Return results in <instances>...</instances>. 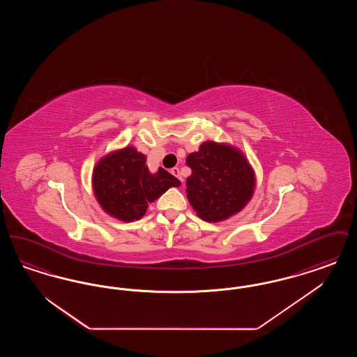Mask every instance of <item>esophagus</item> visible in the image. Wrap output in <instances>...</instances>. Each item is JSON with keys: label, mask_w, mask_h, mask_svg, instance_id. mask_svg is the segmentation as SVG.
<instances>
[{"label": "esophagus", "mask_w": 357, "mask_h": 357, "mask_svg": "<svg viewBox=\"0 0 357 357\" xmlns=\"http://www.w3.org/2000/svg\"><path fill=\"white\" fill-rule=\"evenodd\" d=\"M171 174L174 175V176H176L181 182H183V179H182V176H181V172H179V169L178 167H174V169H171Z\"/></svg>", "instance_id": "34e87169"}]
</instances>
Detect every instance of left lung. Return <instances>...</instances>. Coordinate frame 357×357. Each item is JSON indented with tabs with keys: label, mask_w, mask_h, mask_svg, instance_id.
I'll return each instance as SVG.
<instances>
[{
	"label": "left lung",
	"mask_w": 357,
	"mask_h": 357,
	"mask_svg": "<svg viewBox=\"0 0 357 357\" xmlns=\"http://www.w3.org/2000/svg\"><path fill=\"white\" fill-rule=\"evenodd\" d=\"M187 199L206 222H222L238 214L250 202L255 172L248 158L229 143L207 140L186 159Z\"/></svg>",
	"instance_id": "8db88e82"
}]
</instances>
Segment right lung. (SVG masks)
Listing matches in <instances>:
<instances>
[{"label":"right lung","instance_id":"right-lung-1","mask_svg":"<svg viewBox=\"0 0 357 357\" xmlns=\"http://www.w3.org/2000/svg\"><path fill=\"white\" fill-rule=\"evenodd\" d=\"M181 182L159 167L149 170L146 155L134 146L104 155L92 171V188L104 213L123 222L139 221L149 204Z\"/></svg>","mask_w":357,"mask_h":357}]
</instances>
